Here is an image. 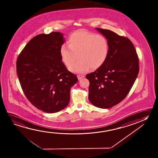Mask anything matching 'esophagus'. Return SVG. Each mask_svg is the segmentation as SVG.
<instances>
[{"mask_svg": "<svg viewBox=\"0 0 158 158\" xmlns=\"http://www.w3.org/2000/svg\"><path fill=\"white\" fill-rule=\"evenodd\" d=\"M78 80H81V79H83V78H84L85 77V76L84 75H78Z\"/></svg>", "mask_w": 158, "mask_h": 158, "instance_id": "34e87169", "label": "esophagus"}]
</instances>
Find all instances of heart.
I'll use <instances>...</instances> for the list:
<instances>
[{
	"label": "heart",
	"instance_id": "obj_1",
	"mask_svg": "<svg viewBox=\"0 0 158 158\" xmlns=\"http://www.w3.org/2000/svg\"><path fill=\"white\" fill-rule=\"evenodd\" d=\"M68 44L60 47V56L65 64L69 65L78 55L80 58L69 66V70L73 72H86L90 67L97 69L104 64L109 56V41L101 34L78 30L70 35Z\"/></svg>",
	"mask_w": 158,
	"mask_h": 158
}]
</instances>
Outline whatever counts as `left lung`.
I'll return each mask as SVG.
<instances>
[{"label":"left lung","mask_w":158,"mask_h":158,"mask_svg":"<svg viewBox=\"0 0 158 158\" xmlns=\"http://www.w3.org/2000/svg\"><path fill=\"white\" fill-rule=\"evenodd\" d=\"M109 41V56L104 64L86 75L89 100L96 107L111 108L127 96L138 73L139 59L132 42L113 31L96 28Z\"/></svg>","instance_id":"obj_1"}]
</instances>
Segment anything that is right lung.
<instances>
[{"instance_id":"obj_1","label":"right lung","mask_w":158,"mask_h":158,"mask_svg":"<svg viewBox=\"0 0 158 158\" xmlns=\"http://www.w3.org/2000/svg\"><path fill=\"white\" fill-rule=\"evenodd\" d=\"M64 42L59 32L40 34L27 44L16 61L17 74L26 98L46 113L60 111L67 106L70 88L78 81L62 62L60 50Z\"/></svg>"}]
</instances>
